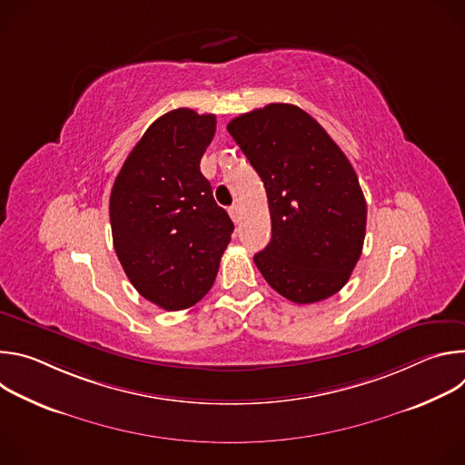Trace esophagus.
Masks as SVG:
<instances>
[{"mask_svg":"<svg viewBox=\"0 0 465 465\" xmlns=\"http://www.w3.org/2000/svg\"><path fill=\"white\" fill-rule=\"evenodd\" d=\"M228 213H230V217H232V221L237 224L239 221H241V210H239V206L237 204H233V206H230V210H228Z\"/></svg>","mask_w":465,"mask_h":465,"instance_id":"1","label":"esophagus"}]
</instances>
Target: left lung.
Returning a JSON list of instances; mask_svg holds the SVG:
<instances>
[{
  "mask_svg": "<svg viewBox=\"0 0 465 465\" xmlns=\"http://www.w3.org/2000/svg\"><path fill=\"white\" fill-rule=\"evenodd\" d=\"M267 189L272 239L253 255L262 278L294 303L337 294L366 235L359 178L327 132L294 104L272 103L228 123Z\"/></svg>",
  "mask_w": 465,
  "mask_h": 465,
  "instance_id": "left-lung-1",
  "label": "left lung"
}]
</instances>
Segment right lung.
Listing matches in <instances>:
<instances>
[{
	"mask_svg": "<svg viewBox=\"0 0 465 465\" xmlns=\"http://www.w3.org/2000/svg\"><path fill=\"white\" fill-rule=\"evenodd\" d=\"M215 126L213 114H163L132 149L110 193L121 267L143 298L165 311L208 294L232 239L233 223L201 173Z\"/></svg>",
	"mask_w": 465,
	"mask_h": 465,
	"instance_id": "add662e5",
	"label": "right lung"
}]
</instances>
